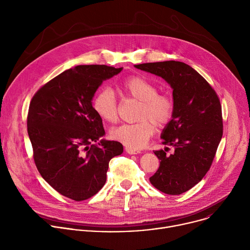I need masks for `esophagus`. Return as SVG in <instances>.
I'll use <instances>...</instances> for the list:
<instances>
[{"label":"esophagus","mask_w":250,"mask_h":250,"mask_svg":"<svg viewBox=\"0 0 250 250\" xmlns=\"http://www.w3.org/2000/svg\"><path fill=\"white\" fill-rule=\"evenodd\" d=\"M125 151H126L128 154H138V153H140V151H139V150L132 149V148H128V147H126V148H125Z\"/></svg>","instance_id":"34e87169"}]
</instances>
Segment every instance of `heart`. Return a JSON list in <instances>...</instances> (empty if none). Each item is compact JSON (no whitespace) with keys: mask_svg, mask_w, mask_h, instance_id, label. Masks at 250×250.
Masks as SVG:
<instances>
[{"mask_svg":"<svg viewBox=\"0 0 250 250\" xmlns=\"http://www.w3.org/2000/svg\"><path fill=\"white\" fill-rule=\"evenodd\" d=\"M129 98L140 101L135 124H126L114 128L111 135L128 148H142L154 132V125L164 127L172 120L174 104L170 97L158 94L156 86L140 76H131L120 86ZM97 115L108 123H116L119 118V104L114 92L104 88L97 93L93 101Z\"/></svg>","mask_w":250,"mask_h":250,"instance_id":"1","label":"heart"}]
</instances>
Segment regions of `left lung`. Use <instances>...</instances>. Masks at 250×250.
<instances>
[{"label": "left lung", "mask_w": 250, "mask_h": 250, "mask_svg": "<svg viewBox=\"0 0 250 250\" xmlns=\"http://www.w3.org/2000/svg\"><path fill=\"white\" fill-rule=\"evenodd\" d=\"M163 78L173 89L174 113L164 127L162 144L174 153L155 150L160 160L150 183L168 195H180L198 184L208 171L223 136L222 105L216 91L195 69L180 61L134 65Z\"/></svg>", "instance_id": "obj_1"}]
</instances>
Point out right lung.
Masks as SVG:
<instances>
[{
	"label": "right lung",
	"mask_w": 250,
	"mask_h": 250,
	"mask_svg": "<svg viewBox=\"0 0 250 250\" xmlns=\"http://www.w3.org/2000/svg\"><path fill=\"white\" fill-rule=\"evenodd\" d=\"M123 68L78 65L43 85L31 99L27 133L43 179L74 201L96 195L104 185L110 160L123 153L119 141L102 139V119L92 100L103 81Z\"/></svg>",
	"instance_id": "right-lung-1"
}]
</instances>
